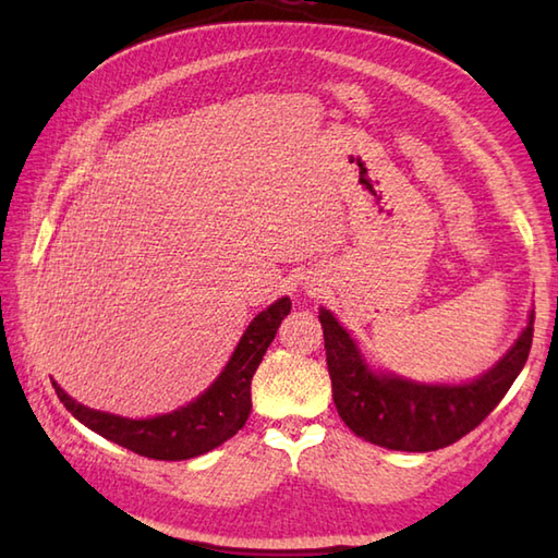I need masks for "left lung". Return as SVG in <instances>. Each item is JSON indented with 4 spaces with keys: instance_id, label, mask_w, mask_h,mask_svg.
<instances>
[{
    "instance_id": "1",
    "label": "left lung",
    "mask_w": 558,
    "mask_h": 558,
    "mask_svg": "<svg viewBox=\"0 0 558 558\" xmlns=\"http://www.w3.org/2000/svg\"><path fill=\"white\" fill-rule=\"evenodd\" d=\"M318 322L340 420L364 441L410 453L446 448L487 420L523 372L535 330V314H530L515 345L489 372L470 384L429 386L372 372L333 314L322 310Z\"/></svg>"
}]
</instances>
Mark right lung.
Listing matches in <instances>:
<instances>
[{"label": "right lung", "instance_id": "obj_1", "mask_svg": "<svg viewBox=\"0 0 558 558\" xmlns=\"http://www.w3.org/2000/svg\"><path fill=\"white\" fill-rule=\"evenodd\" d=\"M292 310L290 298H282L260 312L236 350L206 393H201L194 402L174 410L170 414H158L150 420H129L117 417L110 412L90 410L69 398L54 381L57 398L74 417L86 424L88 429L105 436L108 441L120 444L134 453L153 460H189L204 456L218 448L242 429L248 412H252V378L260 360L278 333V326Z\"/></svg>", "mask_w": 558, "mask_h": 558}]
</instances>
